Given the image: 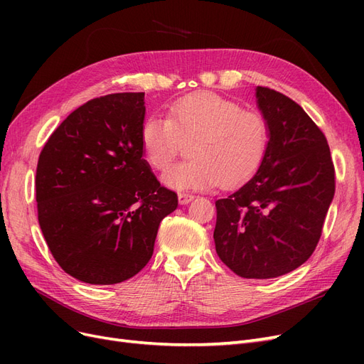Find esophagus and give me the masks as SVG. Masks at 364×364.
Instances as JSON below:
<instances>
[{
    "label": "esophagus",
    "instance_id": "1",
    "mask_svg": "<svg viewBox=\"0 0 364 364\" xmlns=\"http://www.w3.org/2000/svg\"><path fill=\"white\" fill-rule=\"evenodd\" d=\"M178 199H179L181 205H186V203H190L194 199V196L190 194V193H179L178 194Z\"/></svg>",
    "mask_w": 364,
    "mask_h": 364
}]
</instances>
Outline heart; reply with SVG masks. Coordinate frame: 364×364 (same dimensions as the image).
Listing matches in <instances>:
<instances>
[{
	"label": "heart",
	"instance_id": "1",
	"mask_svg": "<svg viewBox=\"0 0 364 364\" xmlns=\"http://www.w3.org/2000/svg\"><path fill=\"white\" fill-rule=\"evenodd\" d=\"M193 158L164 176L176 190L234 188L257 174L270 146L267 119L214 92H196L176 100L168 118L150 117L141 142L151 168L165 171L191 142Z\"/></svg>",
	"mask_w": 364,
	"mask_h": 364
}]
</instances>
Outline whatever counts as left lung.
I'll return each mask as SVG.
<instances>
[{"mask_svg":"<svg viewBox=\"0 0 364 364\" xmlns=\"http://www.w3.org/2000/svg\"><path fill=\"white\" fill-rule=\"evenodd\" d=\"M270 127L267 156L240 190L215 202V250L241 278L269 279L311 257L336 191L323 132L291 98L257 87Z\"/></svg>","mask_w":364,"mask_h":364,"instance_id":"8db88e82","label":"left lung"}]
</instances>
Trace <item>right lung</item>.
Instances as JSON below:
<instances>
[{
  "label": "right lung",
  "mask_w": 364,
  "mask_h": 364,
  "mask_svg": "<svg viewBox=\"0 0 364 364\" xmlns=\"http://www.w3.org/2000/svg\"><path fill=\"white\" fill-rule=\"evenodd\" d=\"M144 92L77 107L53 132L36 168L38 220L59 266L86 284L123 282L146 267L161 220L178 208L142 158Z\"/></svg>",
  "instance_id": "right-lung-1"
}]
</instances>
